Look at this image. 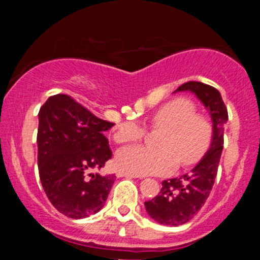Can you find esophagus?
I'll use <instances>...</instances> for the list:
<instances>
[{
    "label": "esophagus",
    "instance_id": "34e87169",
    "mask_svg": "<svg viewBox=\"0 0 260 260\" xmlns=\"http://www.w3.org/2000/svg\"><path fill=\"white\" fill-rule=\"evenodd\" d=\"M117 176L118 177H131V179H138V177H140V176H137V175L128 174V172H124V171H118Z\"/></svg>",
    "mask_w": 260,
    "mask_h": 260
}]
</instances>
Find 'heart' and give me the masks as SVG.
<instances>
[{
	"instance_id": "obj_1",
	"label": "heart",
	"mask_w": 260,
	"mask_h": 260,
	"mask_svg": "<svg viewBox=\"0 0 260 260\" xmlns=\"http://www.w3.org/2000/svg\"><path fill=\"white\" fill-rule=\"evenodd\" d=\"M154 127L166 128L158 146H131L120 149L115 156L118 169L128 174L166 175L174 171L177 164L190 166L200 161L211 142V127L201 115H196L195 106L183 98L174 99L158 108L152 115ZM145 128L137 122L122 123L114 133L118 143L140 140Z\"/></svg>"
}]
</instances>
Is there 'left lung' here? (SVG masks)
Instances as JSON below:
<instances>
[{"label": "left lung", "instance_id": "left-lung-1", "mask_svg": "<svg viewBox=\"0 0 260 260\" xmlns=\"http://www.w3.org/2000/svg\"><path fill=\"white\" fill-rule=\"evenodd\" d=\"M177 91H190L203 103L211 118L212 135L210 147L191 172L162 181L158 195L145 203L147 214L158 224L169 226H179L190 221L210 195L221 157L224 127L228 122L226 107L217 89L201 81H187L174 93Z\"/></svg>", "mask_w": 260, "mask_h": 260}]
</instances>
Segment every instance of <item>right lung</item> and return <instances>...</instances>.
Returning <instances> with one entry per match:
<instances>
[{
	"label": "right lung",
	"instance_id": "add662e5",
	"mask_svg": "<svg viewBox=\"0 0 260 260\" xmlns=\"http://www.w3.org/2000/svg\"><path fill=\"white\" fill-rule=\"evenodd\" d=\"M113 125L65 94L50 96L40 108L39 175L50 203L65 216L88 217L106 204L115 176L94 171L112 157L103 133Z\"/></svg>",
	"mask_w": 260,
	"mask_h": 260
}]
</instances>
